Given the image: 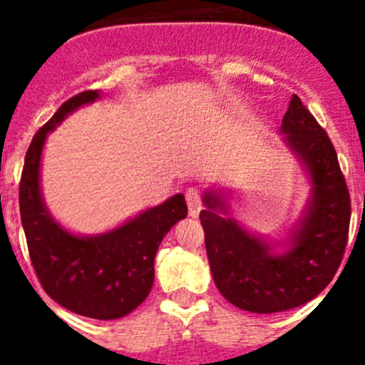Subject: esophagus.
I'll return each instance as SVG.
<instances>
[{
    "label": "esophagus",
    "mask_w": 365,
    "mask_h": 365,
    "mask_svg": "<svg viewBox=\"0 0 365 365\" xmlns=\"http://www.w3.org/2000/svg\"><path fill=\"white\" fill-rule=\"evenodd\" d=\"M186 202H188V212L192 217H197L199 212L202 208L201 202V193L197 188H188L186 190Z\"/></svg>",
    "instance_id": "obj_1"
}]
</instances>
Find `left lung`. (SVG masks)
<instances>
[{"label": "left lung", "mask_w": 365, "mask_h": 365, "mask_svg": "<svg viewBox=\"0 0 365 365\" xmlns=\"http://www.w3.org/2000/svg\"><path fill=\"white\" fill-rule=\"evenodd\" d=\"M287 146L311 175V201L287 252L276 254L228 215L219 192H205L202 230L212 276L232 305L243 311H289L311 302L334 278L346 252L351 199L331 138L292 95L282 120Z\"/></svg>", "instance_id": "8db88e82"}]
</instances>
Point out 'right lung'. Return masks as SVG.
Masks as SVG:
<instances>
[{"label": "right lung", "mask_w": 365, "mask_h": 365, "mask_svg": "<svg viewBox=\"0 0 365 365\" xmlns=\"http://www.w3.org/2000/svg\"><path fill=\"white\" fill-rule=\"evenodd\" d=\"M98 96V91L73 96L34 135L19 182V214L29 256L43 291L76 314L115 320L130 314L148 298L157 248L170 228L186 217L188 206L185 195L177 193L122 227L91 237L71 234L51 217L40 192L45 138L71 111Z\"/></svg>", "instance_id": "obj_1"}]
</instances>
